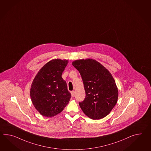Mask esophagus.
I'll return each instance as SVG.
<instances>
[{
  "label": "esophagus",
  "mask_w": 151,
  "mask_h": 151,
  "mask_svg": "<svg viewBox=\"0 0 151 151\" xmlns=\"http://www.w3.org/2000/svg\"><path fill=\"white\" fill-rule=\"evenodd\" d=\"M71 96H72L73 97H74V96H75V92H74V91L71 92Z\"/></svg>",
  "instance_id": "1"
}]
</instances>
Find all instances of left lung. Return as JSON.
Instances as JSON below:
<instances>
[{"instance_id":"8db88e82","label":"left lung","mask_w":151,"mask_h":151,"mask_svg":"<svg viewBox=\"0 0 151 151\" xmlns=\"http://www.w3.org/2000/svg\"><path fill=\"white\" fill-rule=\"evenodd\" d=\"M81 75L86 98L79 105L92 119H100L110 113L117 103L118 91L110 72L94 59H78L72 63Z\"/></svg>"}]
</instances>
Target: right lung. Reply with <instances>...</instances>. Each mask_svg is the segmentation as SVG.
<instances>
[{"instance_id":"1","label":"right lung","mask_w":151,"mask_h":151,"mask_svg":"<svg viewBox=\"0 0 151 151\" xmlns=\"http://www.w3.org/2000/svg\"><path fill=\"white\" fill-rule=\"evenodd\" d=\"M68 60L54 59L41 68L34 78L30 94L34 106L42 116L52 117L62 111L71 98L62 77Z\"/></svg>"}]
</instances>
